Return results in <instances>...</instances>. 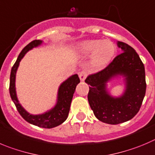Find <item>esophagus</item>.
I'll use <instances>...</instances> for the list:
<instances>
[{"mask_svg":"<svg viewBox=\"0 0 155 155\" xmlns=\"http://www.w3.org/2000/svg\"><path fill=\"white\" fill-rule=\"evenodd\" d=\"M79 79H80L81 81H84L85 79H86V76H87V73H86L85 70L82 71V72H80V73H79Z\"/></svg>","mask_w":155,"mask_h":155,"instance_id":"esophagus-1","label":"esophagus"}]
</instances>
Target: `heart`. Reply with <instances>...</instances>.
Returning a JSON list of instances; mask_svg holds the SVG:
<instances>
[{
    "label": "heart",
    "mask_w": 155,
    "mask_h": 155,
    "mask_svg": "<svg viewBox=\"0 0 155 155\" xmlns=\"http://www.w3.org/2000/svg\"><path fill=\"white\" fill-rule=\"evenodd\" d=\"M76 50L82 56H88L92 53L90 63L95 69H102L107 66L115 53V45L108 40H86L79 43Z\"/></svg>",
    "instance_id": "heart-1"
}]
</instances>
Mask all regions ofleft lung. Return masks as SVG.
<instances>
[{
    "mask_svg": "<svg viewBox=\"0 0 155 155\" xmlns=\"http://www.w3.org/2000/svg\"><path fill=\"white\" fill-rule=\"evenodd\" d=\"M117 45L123 53L85 80L89 85L88 101L94 115L110 125L131 119L139 111L146 92L144 66L138 54L127 43L118 41ZM118 74L125 77L126 89L120 97H113L106 89V83Z\"/></svg>",
    "mask_w": 155,
    "mask_h": 155,
    "instance_id": "obj_1",
    "label": "left lung"
}]
</instances>
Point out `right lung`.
Instances as JSON below:
<instances>
[{
	"mask_svg": "<svg viewBox=\"0 0 155 155\" xmlns=\"http://www.w3.org/2000/svg\"><path fill=\"white\" fill-rule=\"evenodd\" d=\"M43 41L40 40H35L30 42L19 54L17 61L15 62L11 69L9 90L11 99L14 102L20 115L24 118V120L36 126L44 128H52L61 125L67 118L73 94L76 90V86L80 82V80L77 74L73 75L68 78L66 80H65L60 85L58 89L57 102H56V105L50 110L40 115H31L27 112L20 104L17 99L15 88L16 73H17L20 62L22 60L24 55L34 47H37L41 45Z\"/></svg>",
	"mask_w": 155,
	"mask_h": 155,
	"instance_id": "1",
	"label": "right lung"
}]
</instances>
